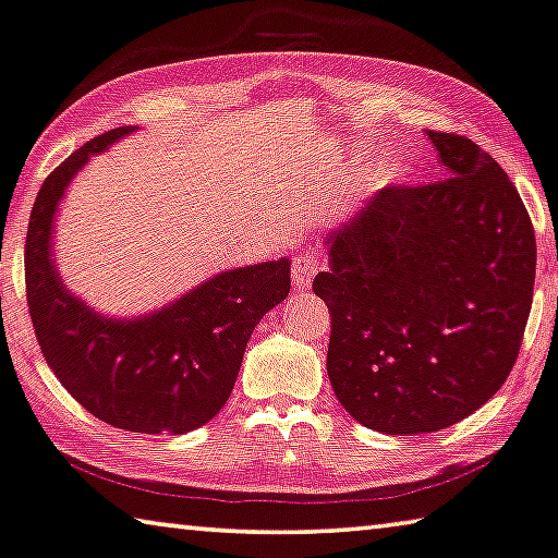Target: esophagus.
Returning <instances> with one entry per match:
<instances>
[{"mask_svg": "<svg viewBox=\"0 0 558 558\" xmlns=\"http://www.w3.org/2000/svg\"><path fill=\"white\" fill-rule=\"evenodd\" d=\"M318 271V257L314 252H304L294 259V289L306 291Z\"/></svg>", "mask_w": 558, "mask_h": 558, "instance_id": "obj_1", "label": "esophagus"}]
</instances>
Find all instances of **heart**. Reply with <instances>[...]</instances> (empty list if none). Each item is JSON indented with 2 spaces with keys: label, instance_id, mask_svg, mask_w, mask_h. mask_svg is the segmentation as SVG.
<instances>
[{
  "label": "heart",
  "instance_id": "b5f03b06",
  "mask_svg": "<svg viewBox=\"0 0 558 558\" xmlns=\"http://www.w3.org/2000/svg\"><path fill=\"white\" fill-rule=\"evenodd\" d=\"M365 155H368V150H365ZM405 172H408V166H405V162H388V166L383 168V175H386L388 180H400V178H405Z\"/></svg>",
  "mask_w": 558,
  "mask_h": 558
}]
</instances>
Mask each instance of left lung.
Instances as JSON below:
<instances>
[{"label":"left lung","mask_w":558,"mask_h":558,"mask_svg":"<svg viewBox=\"0 0 558 558\" xmlns=\"http://www.w3.org/2000/svg\"><path fill=\"white\" fill-rule=\"evenodd\" d=\"M445 180L388 187L326 234L314 279L331 312L326 371L353 420L445 430L501 388L532 308V219L499 162L427 131Z\"/></svg>","instance_id":"obj_1"}]
</instances>
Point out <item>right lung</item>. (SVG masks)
Here are the masks:
<instances>
[{"label": "right lung", "instance_id": "obj_1", "mask_svg": "<svg viewBox=\"0 0 558 558\" xmlns=\"http://www.w3.org/2000/svg\"><path fill=\"white\" fill-rule=\"evenodd\" d=\"M135 131L98 135L44 180L26 232V301L44 359L88 413L128 433L185 435L227 403L254 326L289 294L291 262L219 271L138 316L100 314L73 294L57 267L59 205L94 155Z\"/></svg>", "mask_w": 558, "mask_h": 558}]
</instances>
